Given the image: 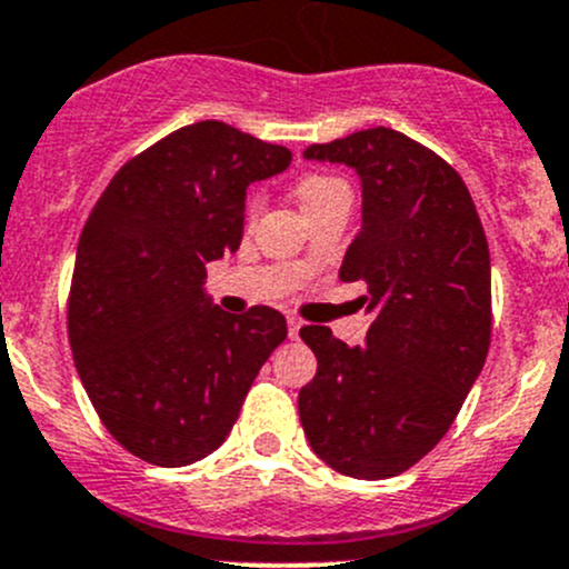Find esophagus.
Instances as JSON below:
<instances>
[{
  "label": "esophagus",
  "mask_w": 569,
  "mask_h": 569,
  "mask_svg": "<svg viewBox=\"0 0 569 569\" xmlns=\"http://www.w3.org/2000/svg\"><path fill=\"white\" fill-rule=\"evenodd\" d=\"M286 325H289V338H297L300 336V327H302V321L297 319V317H289V321H286Z\"/></svg>",
  "instance_id": "esophagus-1"
}]
</instances>
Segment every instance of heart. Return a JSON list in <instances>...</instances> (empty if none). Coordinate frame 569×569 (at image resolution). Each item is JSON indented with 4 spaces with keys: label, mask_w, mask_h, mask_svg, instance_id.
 Here are the masks:
<instances>
[{
    "label": "heart",
    "mask_w": 569,
    "mask_h": 569,
    "mask_svg": "<svg viewBox=\"0 0 569 569\" xmlns=\"http://www.w3.org/2000/svg\"><path fill=\"white\" fill-rule=\"evenodd\" d=\"M349 187L336 176H327V173H308L300 176L295 183V194L300 200V206L306 209L308 217L319 214L327 203L338 198V194H347ZM258 214V198L248 200V217Z\"/></svg>",
    "instance_id": "b5f03b06"
}]
</instances>
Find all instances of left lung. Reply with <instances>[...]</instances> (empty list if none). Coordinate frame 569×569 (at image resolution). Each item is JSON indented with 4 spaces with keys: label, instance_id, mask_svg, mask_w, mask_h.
Listing matches in <instances>:
<instances>
[{
    "label": "left lung",
    "instance_id": "1",
    "mask_svg": "<svg viewBox=\"0 0 569 569\" xmlns=\"http://www.w3.org/2000/svg\"><path fill=\"white\" fill-rule=\"evenodd\" d=\"M363 183V226L338 278L363 283L366 347L330 327L300 336L317 377L300 391L311 449L352 479H391L440 443L485 366L492 330L490 250L468 187L446 159L401 131H355L308 146Z\"/></svg>",
    "mask_w": 569,
    "mask_h": 569
}]
</instances>
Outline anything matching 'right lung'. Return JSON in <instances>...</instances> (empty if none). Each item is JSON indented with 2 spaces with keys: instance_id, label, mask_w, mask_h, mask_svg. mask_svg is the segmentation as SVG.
<instances>
[{
  "instance_id": "add662e5",
  "label": "right lung",
  "mask_w": 569,
  "mask_h": 569,
  "mask_svg": "<svg viewBox=\"0 0 569 569\" xmlns=\"http://www.w3.org/2000/svg\"><path fill=\"white\" fill-rule=\"evenodd\" d=\"M291 151L200 120L131 157L82 228L68 341L107 432L140 460L181 468L222 446L283 313L231 317L203 295L206 263L237 252L244 194Z\"/></svg>"
}]
</instances>
